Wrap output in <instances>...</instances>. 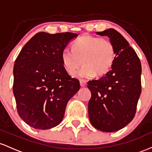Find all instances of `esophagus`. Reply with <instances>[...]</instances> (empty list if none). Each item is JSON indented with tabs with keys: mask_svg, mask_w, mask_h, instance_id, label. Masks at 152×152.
I'll return each instance as SVG.
<instances>
[{
	"mask_svg": "<svg viewBox=\"0 0 152 152\" xmlns=\"http://www.w3.org/2000/svg\"><path fill=\"white\" fill-rule=\"evenodd\" d=\"M80 84L81 87H85V86H86L87 83H86V81L84 80H80Z\"/></svg>",
	"mask_w": 152,
	"mask_h": 152,
	"instance_id": "34e87169",
	"label": "esophagus"
}]
</instances>
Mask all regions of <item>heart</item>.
Listing matches in <instances>:
<instances>
[{
	"instance_id": "obj_1",
	"label": "heart",
	"mask_w": 152,
	"mask_h": 152,
	"mask_svg": "<svg viewBox=\"0 0 152 152\" xmlns=\"http://www.w3.org/2000/svg\"><path fill=\"white\" fill-rule=\"evenodd\" d=\"M63 66L69 75L77 73L80 77H90L95 75L103 76L113 66L115 57L113 44L108 39L85 35L80 37L72 44V49L65 48L61 54Z\"/></svg>"
}]
</instances>
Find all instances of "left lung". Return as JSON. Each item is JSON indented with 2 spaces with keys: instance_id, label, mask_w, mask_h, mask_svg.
Returning <instances> with one entry per match:
<instances>
[{
  "instance_id": "1",
  "label": "left lung",
  "mask_w": 152,
  "mask_h": 152,
  "mask_svg": "<svg viewBox=\"0 0 152 152\" xmlns=\"http://www.w3.org/2000/svg\"><path fill=\"white\" fill-rule=\"evenodd\" d=\"M96 34L108 37L115 47V57L108 73L88 83L91 92L88 115L95 129L114 132L127 126L135 115L141 92V62L116 30L108 28Z\"/></svg>"
}]
</instances>
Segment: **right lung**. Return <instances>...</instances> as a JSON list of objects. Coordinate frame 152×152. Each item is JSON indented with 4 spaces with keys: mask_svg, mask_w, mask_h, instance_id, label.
I'll use <instances>...</instances> for the list:
<instances>
[{
    "mask_svg": "<svg viewBox=\"0 0 152 152\" xmlns=\"http://www.w3.org/2000/svg\"><path fill=\"white\" fill-rule=\"evenodd\" d=\"M77 34L41 31L25 44L15 61L13 91L18 113L36 129L62 122L67 104L80 85L63 66L62 50Z\"/></svg>",
    "mask_w": 152,
    "mask_h": 152,
    "instance_id": "add662e5",
    "label": "right lung"
}]
</instances>
